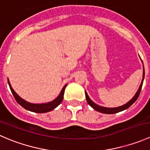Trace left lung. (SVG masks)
Here are the masks:
<instances>
[{
    "instance_id": "left-lung-1",
    "label": "left lung",
    "mask_w": 150,
    "mask_h": 150,
    "mask_svg": "<svg viewBox=\"0 0 150 150\" xmlns=\"http://www.w3.org/2000/svg\"><path fill=\"white\" fill-rule=\"evenodd\" d=\"M144 69L143 79H142V83H141V85H140V87H139V88L138 91L137 92V93L135 94V96L133 97V99H131V100H130L128 103L124 104V105L120 106V107H115V108H107V107H101V106L97 105V104H96L94 102H93L91 100L90 98H89L88 96L86 91H85V93H86V101H87L88 104L89 105L92 107V108H93L95 110L99 112L104 113V114H114V113H117V112H121V111H122V110H126V109H128V107H131V106L132 105V104H134L136 101H137V99H138L139 96V94H140L141 90H142V84H143V81H144Z\"/></svg>"
}]
</instances>
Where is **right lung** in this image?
I'll return each mask as SVG.
<instances>
[{
	"label": "right lung",
	"instance_id": "right-lung-1",
	"mask_svg": "<svg viewBox=\"0 0 150 150\" xmlns=\"http://www.w3.org/2000/svg\"><path fill=\"white\" fill-rule=\"evenodd\" d=\"M8 85H9V87L11 91V93L13 94V97L16 99V101L17 102V103L20 104L22 107H24L26 110H29V111L34 112L37 113H45L47 112H50L51 110H53L54 109H55L57 106L59 105L62 103L63 100V98H64V89H65L67 85L63 87L61 93H59V95L58 96V97L56 99H54V101L51 102H48V103L46 104H32L29 103V102H26L24 99H22V98L19 97L16 93H15L14 91L13 90V88L11 86L9 81H8Z\"/></svg>",
	"mask_w": 150,
	"mask_h": 150
}]
</instances>
